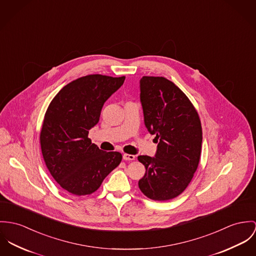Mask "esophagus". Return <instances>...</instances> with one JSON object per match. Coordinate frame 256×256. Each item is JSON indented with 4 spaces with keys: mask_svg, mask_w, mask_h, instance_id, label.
I'll return each instance as SVG.
<instances>
[{
    "mask_svg": "<svg viewBox=\"0 0 256 256\" xmlns=\"http://www.w3.org/2000/svg\"><path fill=\"white\" fill-rule=\"evenodd\" d=\"M136 156L133 154H123V160H135Z\"/></svg>",
    "mask_w": 256,
    "mask_h": 256,
    "instance_id": "esophagus-1",
    "label": "esophagus"
}]
</instances>
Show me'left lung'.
Here are the masks:
<instances>
[{
  "label": "left lung",
  "instance_id": "8db88e82",
  "mask_svg": "<svg viewBox=\"0 0 256 256\" xmlns=\"http://www.w3.org/2000/svg\"><path fill=\"white\" fill-rule=\"evenodd\" d=\"M140 91L144 125L158 142L154 158L138 156L146 167L140 190L154 200H172L185 190L198 166L200 120L186 94L164 77L144 76Z\"/></svg>",
  "mask_w": 256,
  "mask_h": 256
}]
</instances>
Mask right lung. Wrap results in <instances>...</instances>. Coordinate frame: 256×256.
<instances>
[{
  "instance_id": "add662e5",
  "label": "right lung",
  "mask_w": 256,
  "mask_h": 256,
  "mask_svg": "<svg viewBox=\"0 0 256 256\" xmlns=\"http://www.w3.org/2000/svg\"><path fill=\"white\" fill-rule=\"evenodd\" d=\"M124 80L100 74L78 78L56 94L46 110L40 134L43 158L50 175L70 194L96 192L121 162L120 152L100 150L88 134Z\"/></svg>"
}]
</instances>
